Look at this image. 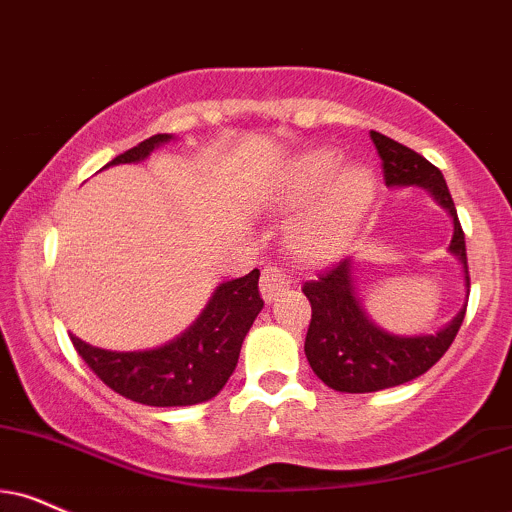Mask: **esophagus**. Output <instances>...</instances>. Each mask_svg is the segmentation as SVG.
I'll list each match as a JSON object with an SVG mask.
<instances>
[{
    "mask_svg": "<svg viewBox=\"0 0 512 512\" xmlns=\"http://www.w3.org/2000/svg\"><path fill=\"white\" fill-rule=\"evenodd\" d=\"M291 279H288L286 272H281L279 267H267L260 276V293L264 298V303H274L279 300L283 293L291 288Z\"/></svg>",
    "mask_w": 512,
    "mask_h": 512,
    "instance_id": "1",
    "label": "esophagus"
}]
</instances>
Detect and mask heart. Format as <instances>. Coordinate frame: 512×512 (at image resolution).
<instances>
[{
	"label": "heart",
	"instance_id": "heart-1",
	"mask_svg": "<svg viewBox=\"0 0 512 512\" xmlns=\"http://www.w3.org/2000/svg\"><path fill=\"white\" fill-rule=\"evenodd\" d=\"M341 162L334 147L307 150L295 159L279 188V200L288 207L312 197L291 226V250L303 262L334 260L377 200V171L365 162Z\"/></svg>",
	"mask_w": 512,
	"mask_h": 512
}]
</instances>
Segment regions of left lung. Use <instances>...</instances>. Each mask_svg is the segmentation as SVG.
I'll list each match as a JSON object with an SVG mask.
<instances>
[{
  "label": "left lung",
  "mask_w": 512,
  "mask_h": 512,
  "mask_svg": "<svg viewBox=\"0 0 512 512\" xmlns=\"http://www.w3.org/2000/svg\"><path fill=\"white\" fill-rule=\"evenodd\" d=\"M369 135L381 157L386 186L427 190L436 205L446 209L448 217L453 219V238L448 252L463 264L467 298L470 274H467L465 233L460 229L458 212H455L443 174L410 147L377 131ZM303 293L312 305V322L305 338L307 362L329 389L341 393L384 391L417 379L451 348L467 310L465 300L458 315L434 334H391L372 322V317L365 312L355 286L353 257L338 262L317 281L305 283Z\"/></svg>",
  "instance_id": "8db88e82"
}]
</instances>
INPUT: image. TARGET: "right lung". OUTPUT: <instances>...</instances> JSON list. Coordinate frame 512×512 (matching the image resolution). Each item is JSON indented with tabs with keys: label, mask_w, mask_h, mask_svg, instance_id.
I'll return each mask as SVG.
<instances>
[{
	"label": "right lung",
	"mask_w": 512,
	"mask_h": 512,
	"mask_svg": "<svg viewBox=\"0 0 512 512\" xmlns=\"http://www.w3.org/2000/svg\"><path fill=\"white\" fill-rule=\"evenodd\" d=\"M171 140H176V135H152L114 157L102 169L145 162L157 147ZM257 281H260V269H252L240 279L219 283L195 322L164 346L104 350L80 341L78 336H69L85 365L123 398L152 408L207 403L229 381L238 365L243 338L264 307Z\"/></svg>",
	"instance_id": "right-lung-1"
}]
</instances>
